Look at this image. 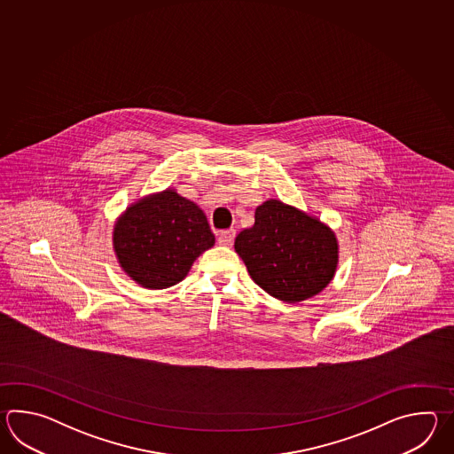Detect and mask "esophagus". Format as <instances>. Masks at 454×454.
<instances>
[{
	"mask_svg": "<svg viewBox=\"0 0 454 454\" xmlns=\"http://www.w3.org/2000/svg\"><path fill=\"white\" fill-rule=\"evenodd\" d=\"M233 239H235V231H233V229H231V231H219V235H217V241H219L221 245H225V247L231 245Z\"/></svg>",
	"mask_w": 454,
	"mask_h": 454,
	"instance_id": "esophagus-1",
	"label": "esophagus"
}]
</instances>
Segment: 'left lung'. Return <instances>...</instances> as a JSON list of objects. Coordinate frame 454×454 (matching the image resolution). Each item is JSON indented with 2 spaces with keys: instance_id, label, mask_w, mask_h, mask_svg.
I'll list each match as a JSON object with an SVG mask.
<instances>
[{
  "instance_id": "8db88e82",
  "label": "left lung",
  "mask_w": 454,
  "mask_h": 454,
  "mask_svg": "<svg viewBox=\"0 0 454 454\" xmlns=\"http://www.w3.org/2000/svg\"><path fill=\"white\" fill-rule=\"evenodd\" d=\"M235 251L261 289L289 303L325 289L338 264L334 233L278 200L256 207L254 225L237 235Z\"/></svg>"
}]
</instances>
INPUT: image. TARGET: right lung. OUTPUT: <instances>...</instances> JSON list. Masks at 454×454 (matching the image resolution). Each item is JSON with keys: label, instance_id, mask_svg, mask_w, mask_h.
<instances>
[{"label": "right lung", "instance_id": "obj_1", "mask_svg": "<svg viewBox=\"0 0 454 454\" xmlns=\"http://www.w3.org/2000/svg\"><path fill=\"white\" fill-rule=\"evenodd\" d=\"M114 245L121 268L141 286L165 289L188 274L193 261L214 245L203 211L167 190L126 209Z\"/></svg>", "mask_w": 454, "mask_h": 454}]
</instances>
